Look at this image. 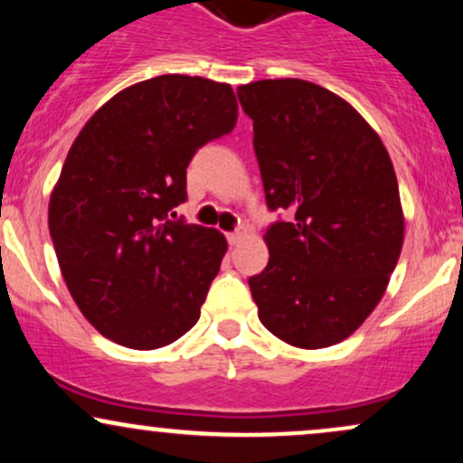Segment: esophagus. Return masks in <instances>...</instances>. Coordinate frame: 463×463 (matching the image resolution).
Wrapping results in <instances>:
<instances>
[{
	"label": "esophagus",
	"instance_id": "1",
	"mask_svg": "<svg viewBox=\"0 0 463 463\" xmlns=\"http://www.w3.org/2000/svg\"><path fill=\"white\" fill-rule=\"evenodd\" d=\"M226 239H228V243H231V246H235V243H239L243 239V231H235V232H228L226 235Z\"/></svg>",
	"mask_w": 463,
	"mask_h": 463
}]
</instances>
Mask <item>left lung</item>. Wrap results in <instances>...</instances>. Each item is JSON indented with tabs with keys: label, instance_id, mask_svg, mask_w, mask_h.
<instances>
[{
	"label": "left lung",
	"instance_id": "left-lung-1",
	"mask_svg": "<svg viewBox=\"0 0 463 463\" xmlns=\"http://www.w3.org/2000/svg\"><path fill=\"white\" fill-rule=\"evenodd\" d=\"M252 119L269 211V261L248 285L259 320L298 348H326L364 324L401 257L405 220L383 141L346 99L298 78L237 89Z\"/></svg>",
	"mask_w": 463,
	"mask_h": 463
}]
</instances>
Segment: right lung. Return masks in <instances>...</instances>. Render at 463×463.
Returning a JSON list of instances; mask_svg holds the SVG:
<instances>
[{
    "instance_id": "obj_1",
    "label": "right lung",
    "mask_w": 463,
    "mask_h": 463,
    "mask_svg": "<svg viewBox=\"0 0 463 463\" xmlns=\"http://www.w3.org/2000/svg\"><path fill=\"white\" fill-rule=\"evenodd\" d=\"M235 124L231 84L167 73L117 93L80 130L50 235L69 294L104 337L154 350L198 322L228 243L172 217L194 154Z\"/></svg>"
}]
</instances>
